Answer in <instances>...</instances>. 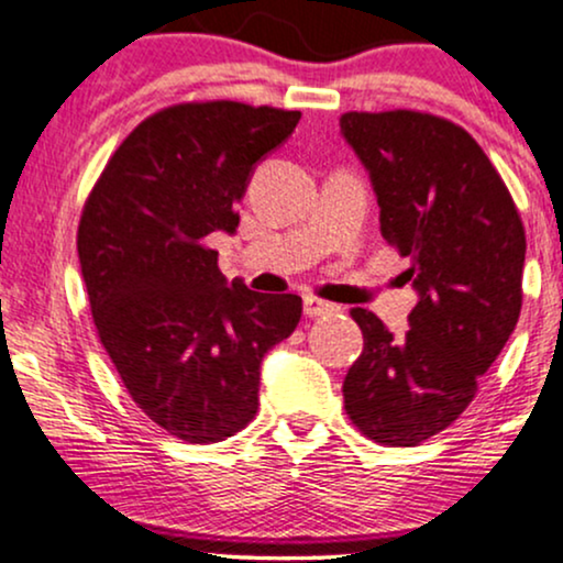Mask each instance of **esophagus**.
I'll list each match as a JSON object with an SVG mask.
<instances>
[{
	"mask_svg": "<svg viewBox=\"0 0 563 563\" xmlns=\"http://www.w3.org/2000/svg\"><path fill=\"white\" fill-rule=\"evenodd\" d=\"M335 309H339L335 303L314 299V296H307V299H303V314H307V318H322V314H331Z\"/></svg>",
	"mask_w": 563,
	"mask_h": 563,
	"instance_id": "34e87169",
	"label": "esophagus"
}]
</instances>
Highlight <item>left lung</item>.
I'll list each match as a JSON object with an SVG mask.
<instances>
[{
	"label": "left lung",
	"instance_id": "1",
	"mask_svg": "<svg viewBox=\"0 0 563 563\" xmlns=\"http://www.w3.org/2000/svg\"><path fill=\"white\" fill-rule=\"evenodd\" d=\"M341 132L418 290L402 341L367 309L349 312L365 346L344 378V410L373 442L416 448L461 418L519 322L525 224L463 126L421 111H349Z\"/></svg>",
	"mask_w": 563,
	"mask_h": 563
}]
</instances>
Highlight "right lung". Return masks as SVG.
<instances>
[{
  "instance_id": "1",
  "label": "right lung",
  "mask_w": 563,
  "mask_h": 563,
  "mask_svg": "<svg viewBox=\"0 0 563 563\" xmlns=\"http://www.w3.org/2000/svg\"><path fill=\"white\" fill-rule=\"evenodd\" d=\"M299 119L235 100L169 106L129 132L84 200L76 245L100 344L134 405L190 444L251 423L262 357L299 325V296L228 283L209 245L235 232L256 161Z\"/></svg>"
}]
</instances>
